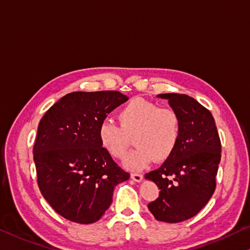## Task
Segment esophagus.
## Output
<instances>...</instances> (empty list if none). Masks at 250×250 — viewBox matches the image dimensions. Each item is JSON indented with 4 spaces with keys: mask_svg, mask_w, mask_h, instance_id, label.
Wrapping results in <instances>:
<instances>
[{
    "mask_svg": "<svg viewBox=\"0 0 250 250\" xmlns=\"http://www.w3.org/2000/svg\"><path fill=\"white\" fill-rule=\"evenodd\" d=\"M130 178H132L134 181L136 182H142V180H143V175L141 173H132L130 174Z\"/></svg>",
    "mask_w": 250,
    "mask_h": 250,
    "instance_id": "34e87169",
    "label": "esophagus"
}]
</instances>
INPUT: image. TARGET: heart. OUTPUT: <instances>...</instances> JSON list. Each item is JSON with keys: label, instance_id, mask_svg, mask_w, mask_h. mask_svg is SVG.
Segmentation results:
<instances>
[{"label": "heart", "instance_id": "heart-1", "mask_svg": "<svg viewBox=\"0 0 250 250\" xmlns=\"http://www.w3.org/2000/svg\"><path fill=\"white\" fill-rule=\"evenodd\" d=\"M120 125L105 120L98 128V138L106 152L123 159L127 152L128 136L134 134L135 148L125 160V167L141 170L154 160L163 162L174 152L181 135V118L172 108H160L155 103L134 98L118 113Z\"/></svg>", "mask_w": 250, "mask_h": 250}]
</instances>
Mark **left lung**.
<instances>
[{"instance_id":"8db88e82","label":"left lung","mask_w":250,"mask_h":250,"mask_svg":"<svg viewBox=\"0 0 250 250\" xmlns=\"http://www.w3.org/2000/svg\"><path fill=\"white\" fill-rule=\"evenodd\" d=\"M157 97L168 101L179 114L181 135L161 167L145 174L161 190L147 207L156 220L175 224L194 217L212 197L221 144L212 114L194 98L181 94Z\"/></svg>"}]
</instances>
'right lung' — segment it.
Listing matches in <instances>:
<instances>
[{
    "mask_svg": "<svg viewBox=\"0 0 250 250\" xmlns=\"http://www.w3.org/2000/svg\"><path fill=\"white\" fill-rule=\"evenodd\" d=\"M127 101L120 91H75L41 118L33 146L38 184L49 205L68 220H99L112 205L114 188L129 179L98 138L101 123Z\"/></svg>",
    "mask_w": 250,
    "mask_h": 250,
    "instance_id": "add662e5",
    "label": "right lung"
}]
</instances>
